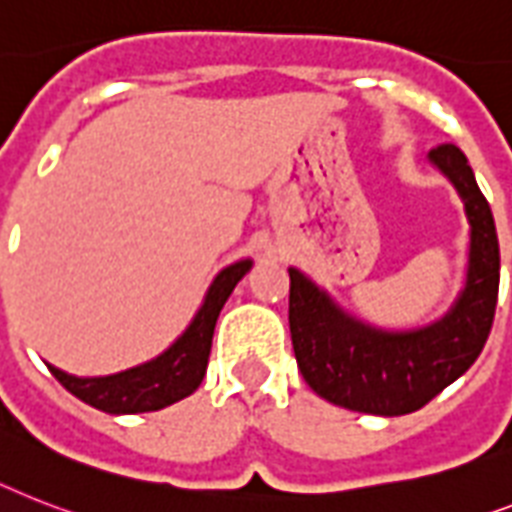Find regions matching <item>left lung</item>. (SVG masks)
I'll use <instances>...</instances> for the list:
<instances>
[{
  "label": "left lung",
  "mask_w": 512,
  "mask_h": 512,
  "mask_svg": "<svg viewBox=\"0 0 512 512\" xmlns=\"http://www.w3.org/2000/svg\"><path fill=\"white\" fill-rule=\"evenodd\" d=\"M431 162L450 178L471 223L468 281L450 313L434 326L389 334L347 318L289 268V331L299 371L323 400L373 415H407L429 405L463 376L492 331L500 292V244L489 202L455 144L431 149Z\"/></svg>",
  "instance_id": "1"
}]
</instances>
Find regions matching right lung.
<instances>
[{"label":"right lung","mask_w":512,"mask_h":512,"mask_svg":"<svg viewBox=\"0 0 512 512\" xmlns=\"http://www.w3.org/2000/svg\"><path fill=\"white\" fill-rule=\"evenodd\" d=\"M249 260L228 265L207 292L205 305L197 313L186 334L168 352H162L152 363H144L131 371L115 373L105 378H76L49 365V371L70 394L86 405L105 413H149L189 397L205 378L207 357L213 347V331L228 294L234 292L239 278L249 270Z\"/></svg>","instance_id":"1"}]
</instances>
